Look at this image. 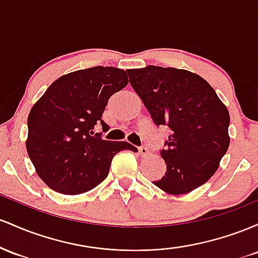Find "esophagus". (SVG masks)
<instances>
[{
	"instance_id": "1",
	"label": "esophagus",
	"mask_w": 258,
	"mask_h": 258,
	"mask_svg": "<svg viewBox=\"0 0 258 258\" xmlns=\"http://www.w3.org/2000/svg\"><path fill=\"white\" fill-rule=\"evenodd\" d=\"M139 153H140L141 156L149 155V149H147V147H145V146L139 147Z\"/></svg>"
}]
</instances>
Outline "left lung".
Segmentation results:
<instances>
[{
  "label": "left lung",
  "instance_id": "left-lung-1",
  "mask_svg": "<svg viewBox=\"0 0 258 258\" xmlns=\"http://www.w3.org/2000/svg\"><path fill=\"white\" fill-rule=\"evenodd\" d=\"M130 85L156 125L172 130L161 157L167 170L153 184L170 195L198 189L217 172L229 147V112L204 78L176 68L128 69Z\"/></svg>",
  "mask_w": 258,
  "mask_h": 258
}]
</instances>
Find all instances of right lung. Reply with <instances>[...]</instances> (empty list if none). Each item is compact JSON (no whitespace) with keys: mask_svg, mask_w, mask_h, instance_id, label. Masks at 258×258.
<instances>
[{"mask_svg":"<svg viewBox=\"0 0 258 258\" xmlns=\"http://www.w3.org/2000/svg\"><path fill=\"white\" fill-rule=\"evenodd\" d=\"M123 69L94 67L54 80L28 115L27 151L37 175L54 191L78 195L107 178L112 158L121 150L137 152L126 141L102 140L95 125L108 98L128 85Z\"/></svg>","mask_w":258,"mask_h":258,"instance_id":"right-lung-1","label":"right lung"}]
</instances>
